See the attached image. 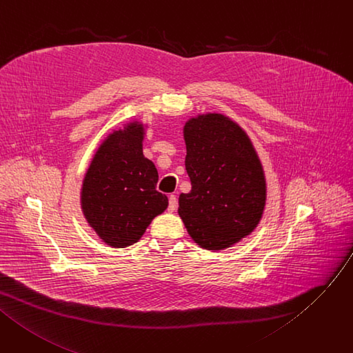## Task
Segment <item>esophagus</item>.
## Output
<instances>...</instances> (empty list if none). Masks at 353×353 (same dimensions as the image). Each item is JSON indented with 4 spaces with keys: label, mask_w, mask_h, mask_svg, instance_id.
I'll return each instance as SVG.
<instances>
[{
    "label": "esophagus",
    "mask_w": 353,
    "mask_h": 353,
    "mask_svg": "<svg viewBox=\"0 0 353 353\" xmlns=\"http://www.w3.org/2000/svg\"><path fill=\"white\" fill-rule=\"evenodd\" d=\"M177 208V197L174 194H172L169 197V210L170 211H174Z\"/></svg>",
    "instance_id": "34e87169"
}]
</instances>
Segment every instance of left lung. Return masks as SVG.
Returning a JSON list of instances; mask_svg holds the SVG:
<instances>
[{"label":"left lung","instance_id":"obj_1","mask_svg":"<svg viewBox=\"0 0 353 353\" xmlns=\"http://www.w3.org/2000/svg\"><path fill=\"white\" fill-rule=\"evenodd\" d=\"M184 140L192 192L180 194L179 214L199 245L236 244L260 223L265 205V179L250 139L213 113L187 122Z\"/></svg>","mask_w":353,"mask_h":353}]
</instances>
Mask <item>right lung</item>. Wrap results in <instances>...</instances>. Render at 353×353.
<instances>
[{"label": "right lung", "mask_w": 353, "mask_h": 353, "mask_svg": "<svg viewBox=\"0 0 353 353\" xmlns=\"http://www.w3.org/2000/svg\"><path fill=\"white\" fill-rule=\"evenodd\" d=\"M142 139L143 128L137 123L113 132L83 180V214L110 247L134 244L169 205L168 196L156 190L157 169L143 156Z\"/></svg>", "instance_id": "obj_1"}]
</instances>
